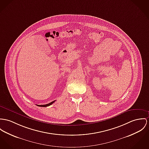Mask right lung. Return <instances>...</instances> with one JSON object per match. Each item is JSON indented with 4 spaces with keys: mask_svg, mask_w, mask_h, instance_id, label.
Listing matches in <instances>:
<instances>
[{
    "mask_svg": "<svg viewBox=\"0 0 149 149\" xmlns=\"http://www.w3.org/2000/svg\"><path fill=\"white\" fill-rule=\"evenodd\" d=\"M55 101H56V100H54V101H53V102H51V103H49V104H45V105H36L38 106V107H48V106L52 105L53 103H54Z\"/></svg>",
    "mask_w": 149,
    "mask_h": 149,
    "instance_id": "right-lung-1",
    "label": "right lung"
}]
</instances>
